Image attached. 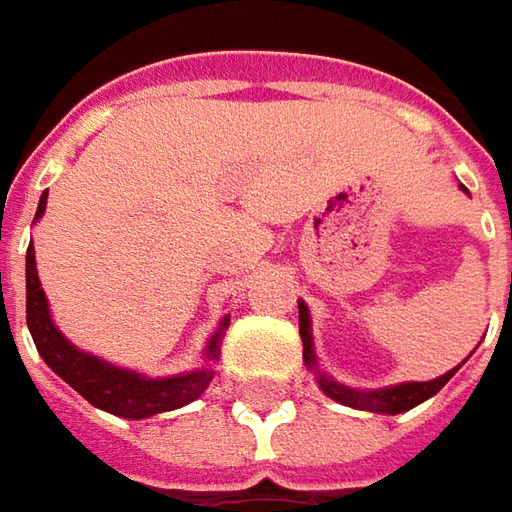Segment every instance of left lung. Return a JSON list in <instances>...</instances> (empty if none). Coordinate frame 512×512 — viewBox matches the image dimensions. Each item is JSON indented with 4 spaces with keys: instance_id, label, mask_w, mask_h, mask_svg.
I'll return each instance as SVG.
<instances>
[{
    "instance_id": "8db88e82",
    "label": "left lung",
    "mask_w": 512,
    "mask_h": 512,
    "mask_svg": "<svg viewBox=\"0 0 512 512\" xmlns=\"http://www.w3.org/2000/svg\"><path fill=\"white\" fill-rule=\"evenodd\" d=\"M467 190V187H464ZM299 336H302V344H305V364L316 373V382L325 390V396H330L333 402L347 404V407H356V410H370V413H387V416H396V413H404L416 404L427 402L430 396H436L442 390L444 384L453 379V373L462 367H453L447 370L439 379H430V382H402L393 384V387H382V390H353L347 384L333 382L327 373L319 370L316 364V353H313V333H310V310H307L305 302H299Z\"/></svg>"
}]
</instances>
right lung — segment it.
I'll list each match as a JSON object with an SVG mask.
<instances>
[{"instance_id": "add662e5", "label": "right lung", "mask_w": 512, "mask_h": 512, "mask_svg": "<svg viewBox=\"0 0 512 512\" xmlns=\"http://www.w3.org/2000/svg\"><path fill=\"white\" fill-rule=\"evenodd\" d=\"M45 205H48V193H42V199H39L36 219H42ZM25 287H28V330L39 356L45 359V364L56 376H62L79 396H85L99 410H108L122 419H148V416L168 413V410L185 407L193 399H199L213 379L210 364L190 370V373L168 376V379H148L142 373L108 364L105 359L90 356L76 344H70L50 319L48 299H45V290L39 285V273H36L33 242L25 256ZM227 325H230V316H225L219 330L210 336L205 350L207 362L219 359V344H222V333Z\"/></svg>"}]
</instances>
